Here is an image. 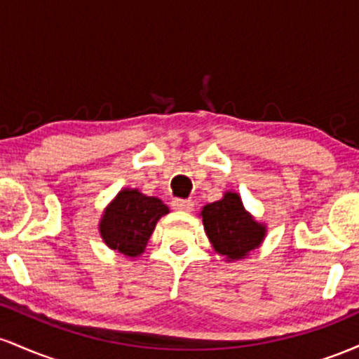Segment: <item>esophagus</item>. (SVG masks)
<instances>
[{"label": "esophagus", "instance_id": "34e87169", "mask_svg": "<svg viewBox=\"0 0 359 359\" xmlns=\"http://www.w3.org/2000/svg\"><path fill=\"white\" fill-rule=\"evenodd\" d=\"M172 208H174L175 211H180V212H191L194 209V203H192V201L174 199V201H172Z\"/></svg>", "mask_w": 359, "mask_h": 359}]
</instances>
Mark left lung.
Masks as SVG:
<instances>
[{
  "label": "left lung",
  "mask_w": 359,
  "mask_h": 359,
  "mask_svg": "<svg viewBox=\"0 0 359 359\" xmlns=\"http://www.w3.org/2000/svg\"><path fill=\"white\" fill-rule=\"evenodd\" d=\"M199 216L214 251L228 263L248 258L265 241L266 224L246 211L240 194L234 191H226L219 201L205 204Z\"/></svg>",
  "instance_id": "left-lung-1"
}]
</instances>
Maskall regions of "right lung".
<instances>
[{
    "mask_svg": "<svg viewBox=\"0 0 359 359\" xmlns=\"http://www.w3.org/2000/svg\"><path fill=\"white\" fill-rule=\"evenodd\" d=\"M168 212L170 209L158 197L125 187L106 205L97 228L109 250L126 258H138L145 251L156 222Z\"/></svg>",
    "mask_w": 359,
    "mask_h": 359,
    "instance_id": "add662e5",
    "label": "right lung"
}]
</instances>
